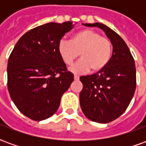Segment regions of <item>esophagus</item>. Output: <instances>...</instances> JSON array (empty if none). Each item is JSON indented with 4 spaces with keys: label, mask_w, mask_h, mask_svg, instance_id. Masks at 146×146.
<instances>
[{
    "label": "esophagus",
    "mask_w": 146,
    "mask_h": 146,
    "mask_svg": "<svg viewBox=\"0 0 146 146\" xmlns=\"http://www.w3.org/2000/svg\"><path fill=\"white\" fill-rule=\"evenodd\" d=\"M80 79L79 76H76V75H74V80H78Z\"/></svg>",
    "instance_id": "1"
}]
</instances>
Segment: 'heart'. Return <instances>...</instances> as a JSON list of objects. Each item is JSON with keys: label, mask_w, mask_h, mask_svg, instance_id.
<instances>
[{"label": "heart", "mask_w": 146, "mask_h": 146, "mask_svg": "<svg viewBox=\"0 0 146 146\" xmlns=\"http://www.w3.org/2000/svg\"><path fill=\"white\" fill-rule=\"evenodd\" d=\"M58 53L61 59L67 66H71L78 58L80 60L71 67L70 70L75 74L88 72L98 73L109 63L113 46L107 37L95 30H82L73 34L70 41L61 40L58 44Z\"/></svg>", "instance_id": "b5f03b06"}]
</instances>
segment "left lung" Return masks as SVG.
<instances>
[{"label": "left lung", "instance_id": "1", "mask_svg": "<svg viewBox=\"0 0 146 146\" xmlns=\"http://www.w3.org/2000/svg\"><path fill=\"white\" fill-rule=\"evenodd\" d=\"M96 27L106 33L113 45L109 63L100 72L80 77L83 84L80 104L87 118L106 123L121 116L131 101L136 88L135 60L120 36L104 24H84Z\"/></svg>", "mask_w": 146, "mask_h": 146}]
</instances>
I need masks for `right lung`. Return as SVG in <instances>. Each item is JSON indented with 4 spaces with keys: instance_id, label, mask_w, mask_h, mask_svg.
Listing matches in <instances>:
<instances>
[{
    "instance_id": "add662e5",
    "label": "right lung",
    "mask_w": 146,
    "mask_h": 146,
    "mask_svg": "<svg viewBox=\"0 0 146 146\" xmlns=\"http://www.w3.org/2000/svg\"><path fill=\"white\" fill-rule=\"evenodd\" d=\"M75 24L49 23L21 36L9 56L8 89L21 113L30 119H48L58 110L73 74L58 53V44Z\"/></svg>"
}]
</instances>
